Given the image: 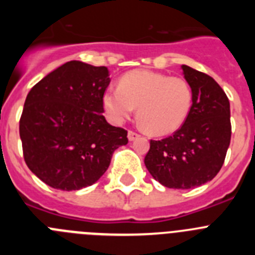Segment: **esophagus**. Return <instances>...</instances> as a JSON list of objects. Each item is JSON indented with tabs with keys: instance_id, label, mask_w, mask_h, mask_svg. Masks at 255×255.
<instances>
[{
	"instance_id": "1",
	"label": "esophagus",
	"mask_w": 255,
	"mask_h": 255,
	"mask_svg": "<svg viewBox=\"0 0 255 255\" xmlns=\"http://www.w3.org/2000/svg\"><path fill=\"white\" fill-rule=\"evenodd\" d=\"M140 135L138 134V132H135L134 130H129V132H128V138H129L130 141L135 140V139H138Z\"/></svg>"
}]
</instances>
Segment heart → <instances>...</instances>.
<instances>
[{
  "instance_id": "1",
  "label": "heart",
  "mask_w": 255,
  "mask_h": 255,
  "mask_svg": "<svg viewBox=\"0 0 255 255\" xmlns=\"http://www.w3.org/2000/svg\"><path fill=\"white\" fill-rule=\"evenodd\" d=\"M193 105V91L180 76L134 70L125 74L117 89L103 97V106L114 123L129 119L138 107V121L145 131L167 135L176 131L186 120Z\"/></svg>"
}]
</instances>
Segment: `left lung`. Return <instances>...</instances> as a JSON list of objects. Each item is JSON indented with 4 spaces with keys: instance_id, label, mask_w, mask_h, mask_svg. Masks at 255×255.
Returning <instances> with one entry per match:
<instances>
[{
    "instance_id": "1",
    "label": "left lung",
    "mask_w": 255,
    "mask_h": 255,
    "mask_svg": "<svg viewBox=\"0 0 255 255\" xmlns=\"http://www.w3.org/2000/svg\"><path fill=\"white\" fill-rule=\"evenodd\" d=\"M193 91L186 120L171 136L150 140L144 163L163 186L191 189L211 181L225 162L231 140L230 102L215 79L182 65Z\"/></svg>"
}]
</instances>
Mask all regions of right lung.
Segmentation results:
<instances>
[{
  "instance_id": "add662e5",
  "label": "right lung",
  "mask_w": 255,
  "mask_h": 255,
  "mask_svg": "<svg viewBox=\"0 0 255 255\" xmlns=\"http://www.w3.org/2000/svg\"><path fill=\"white\" fill-rule=\"evenodd\" d=\"M106 66L70 61L38 82L26 96L20 139L29 170L58 190H79L102 176L128 131L106 121Z\"/></svg>"
}]
</instances>
